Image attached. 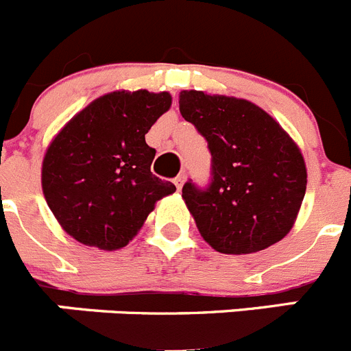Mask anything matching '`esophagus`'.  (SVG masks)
<instances>
[{
    "label": "esophagus",
    "instance_id": "obj_1",
    "mask_svg": "<svg viewBox=\"0 0 351 351\" xmlns=\"http://www.w3.org/2000/svg\"><path fill=\"white\" fill-rule=\"evenodd\" d=\"M184 181H186V176H184V173H179L178 178L173 179V184L178 186V190H181L182 184H184Z\"/></svg>",
    "mask_w": 351,
    "mask_h": 351
}]
</instances>
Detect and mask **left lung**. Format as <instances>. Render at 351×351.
<instances>
[{
	"label": "left lung",
	"mask_w": 351,
	"mask_h": 351,
	"mask_svg": "<svg viewBox=\"0 0 351 351\" xmlns=\"http://www.w3.org/2000/svg\"><path fill=\"white\" fill-rule=\"evenodd\" d=\"M179 110L207 141L210 181H188L182 198L219 253L246 255L291 230L308 173L299 147L265 110L234 96L182 91Z\"/></svg>",
	"instance_id": "1"
}]
</instances>
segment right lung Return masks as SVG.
<instances>
[{
	"instance_id": "right-lung-1",
	"label": "right lung",
	"mask_w": 351,
	"mask_h": 351,
	"mask_svg": "<svg viewBox=\"0 0 351 351\" xmlns=\"http://www.w3.org/2000/svg\"><path fill=\"white\" fill-rule=\"evenodd\" d=\"M172 104L169 93L114 91L80 110L49 145L42 188L64 232L86 246L119 250L156 200L176 191L151 172L145 133Z\"/></svg>"
}]
</instances>
